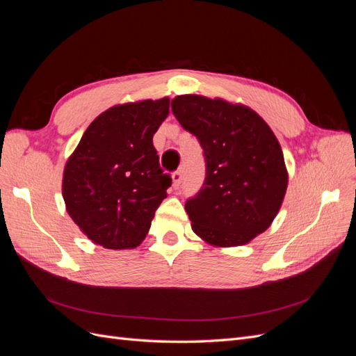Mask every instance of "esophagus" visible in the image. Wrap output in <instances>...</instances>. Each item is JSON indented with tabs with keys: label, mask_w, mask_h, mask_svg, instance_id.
<instances>
[{
	"label": "esophagus",
	"mask_w": 356,
	"mask_h": 356,
	"mask_svg": "<svg viewBox=\"0 0 356 356\" xmlns=\"http://www.w3.org/2000/svg\"><path fill=\"white\" fill-rule=\"evenodd\" d=\"M181 181H182V172H181V170L174 172V174H172V184H174V187H175V188H178V187H179Z\"/></svg>",
	"instance_id": "esophagus-1"
}]
</instances>
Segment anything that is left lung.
Segmentation results:
<instances>
[{"label":"left lung","instance_id":"8db88e82","mask_svg":"<svg viewBox=\"0 0 356 356\" xmlns=\"http://www.w3.org/2000/svg\"><path fill=\"white\" fill-rule=\"evenodd\" d=\"M172 113L207 160L203 187L186 203L193 232L218 248L250 243L270 227L288 187L270 126L250 106L202 95L175 96Z\"/></svg>","mask_w":356,"mask_h":356}]
</instances>
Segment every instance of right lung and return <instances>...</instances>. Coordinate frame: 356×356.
I'll list each match as a JSON object with an SVG mask.
<instances>
[{"label":"right lung","mask_w":356,"mask_h":356,"mask_svg":"<svg viewBox=\"0 0 356 356\" xmlns=\"http://www.w3.org/2000/svg\"><path fill=\"white\" fill-rule=\"evenodd\" d=\"M168 114L169 98L114 105L89 124L68 157L65 208L95 245L134 250L145 239L172 184L153 145Z\"/></svg>","instance_id":"obj_1"}]
</instances>
